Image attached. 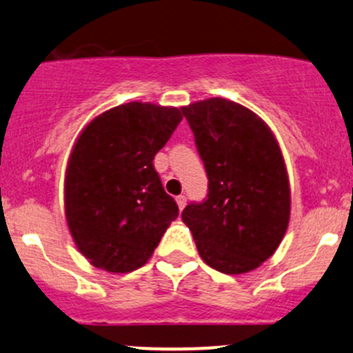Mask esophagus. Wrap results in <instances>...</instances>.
Wrapping results in <instances>:
<instances>
[{
  "mask_svg": "<svg viewBox=\"0 0 353 353\" xmlns=\"http://www.w3.org/2000/svg\"><path fill=\"white\" fill-rule=\"evenodd\" d=\"M176 203H178V209H183L185 205H187V197L185 195H178L176 197Z\"/></svg>",
  "mask_w": 353,
  "mask_h": 353,
  "instance_id": "34e87169",
  "label": "esophagus"
}]
</instances>
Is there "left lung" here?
<instances>
[{
    "instance_id": "obj_1",
    "label": "left lung",
    "mask_w": 353,
    "mask_h": 353,
    "mask_svg": "<svg viewBox=\"0 0 353 353\" xmlns=\"http://www.w3.org/2000/svg\"><path fill=\"white\" fill-rule=\"evenodd\" d=\"M181 112L209 178L207 199L188 203L181 219L209 267L230 275L255 270L289 224V178L277 139L256 114L226 98Z\"/></svg>"
}]
</instances>
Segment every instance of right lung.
I'll list each match as a JSON object with an SVG mask.
<instances>
[{
	"mask_svg": "<svg viewBox=\"0 0 353 353\" xmlns=\"http://www.w3.org/2000/svg\"><path fill=\"white\" fill-rule=\"evenodd\" d=\"M180 108L119 105L83 129L69 156L64 209L72 239L93 267L125 274L150 260L178 217L152 159L181 122Z\"/></svg>",
	"mask_w": 353,
	"mask_h": 353,
	"instance_id": "right-lung-1",
	"label": "right lung"
}]
</instances>
